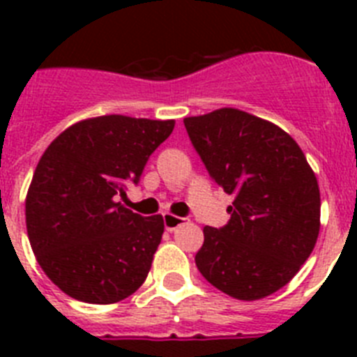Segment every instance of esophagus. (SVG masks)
I'll return each instance as SVG.
<instances>
[{
    "mask_svg": "<svg viewBox=\"0 0 357 357\" xmlns=\"http://www.w3.org/2000/svg\"><path fill=\"white\" fill-rule=\"evenodd\" d=\"M182 223H185V218L175 216V214H164V227H166V230H169V232H173V230H175L176 227H181Z\"/></svg>",
    "mask_w": 357,
    "mask_h": 357,
    "instance_id": "esophagus-1",
    "label": "esophagus"
}]
</instances>
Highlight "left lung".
Returning a JSON list of instances; mask_svg holds the SVG:
<instances>
[{
	"instance_id": "left-lung-1",
	"label": "left lung",
	"mask_w": 357,
	"mask_h": 357,
	"mask_svg": "<svg viewBox=\"0 0 357 357\" xmlns=\"http://www.w3.org/2000/svg\"><path fill=\"white\" fill-rule=\"evenodd\" d=\"M184 125L214 182L234 195L229 223L204 227L198 270L238 301L279 291L320 232V189L304 151L275 123L232 107L184 118Z\"/></svg>"
}]
</instances>
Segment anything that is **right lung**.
<instances>
[{"instance_id":"obj_1","label":"right lung","mask_w":357,"mask_h":357,"mask_svg":"<svg viewBox=\"0 0 357 357\" xmlns=\"http://www.w3.org/2000/svg\"><path fill=\"white\" fill-rule=\"evenodd\" d=\"M175 119L109 114L73 123L50 143L31 176L24 216L43 272L71 298L116 304L146 280L164 232L116 197L137 184Z\"/></svg>"}]
</instances>
